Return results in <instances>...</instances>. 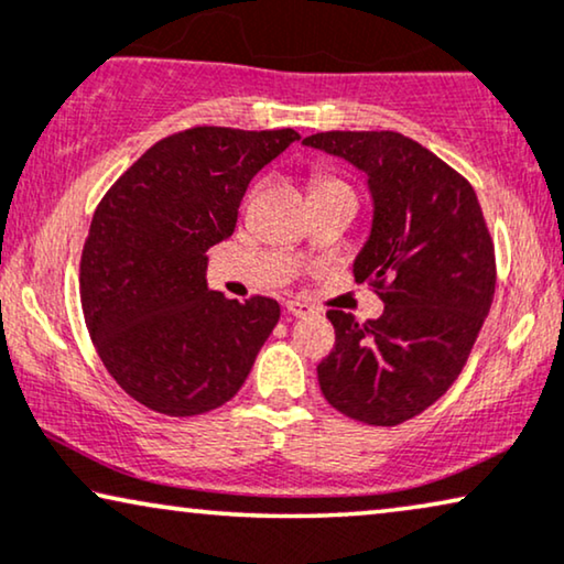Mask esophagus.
<instances>
[{"instance_id": "1", "label": "esophagus", "mask_w": 564, "mask_h": 564, "mask_svg": "<svg viewBox=\"0 0 564 564\" xmlns=\"http://www.w3.org/2000/svg\"><path fill=\"white\" fill-rule=\"evenodd\" d=\"M286 312L291 314V317H306V314H312L314 310L310 304L299 302V299H291V302H286Z\"/></svg>"}]
</instances>
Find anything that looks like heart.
Masks as SVG:
<instances>
[{
    "label": "heart",
    "instance_id": "1",
    "mask_svg": "<svg viewBox=\"0 0 564 564\" xmlns=\"http://www.w3.org/2000/svg\"><path fill=\"white\" fill-rule=\"evenodd\" d=\"M329 185H345V183H340V180H335V177H314L312 180V191H319V187H329Z\"/></svg>",
    "mask_w": 564,
    "mask_h": 564
}]
</instances>
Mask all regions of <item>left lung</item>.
<instances>
[{
  "mask_svg": "<svg viewBox=\"0 0 564 564\" xmlns=\"http://www.w3.org/2000/svg\"><path fill=\"white\" fill-rule=\"evenodd\" d=\"M366 172L371 237L352 273L384 314L329 310L335 348L317 366L337 412L392 427L438 402L467 364L495 296V245L475 187L397 131H325L304 139Z\"/></svg>",
  "mask_w": 564,
  "mask_h": 564,
  "instance_id": "obj_1",
  "label": "left lung"
}]
</instances>
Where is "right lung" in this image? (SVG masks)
<instances>
[{
	"label": "right lung",
	"mask_w": 564,
	"mask_h": 564,
	"mask_svg": "<svg viewBox=\"0 0 564 564\" xmlns=\"http://www.w3.org/2000/svg\"><path fill=\"white\" fill-rule=\"evenodd\" d=\"M294 129L193 126L149 147L95 208L79 299L97 356L144 408L193 417L245 384L281 306L206 289V250L237 227L250 180Z\"/></svg>",
	"instance_id": "add662e5"
}]
</instances>
